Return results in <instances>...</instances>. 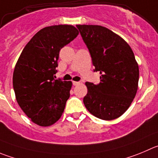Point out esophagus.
<instances>
[{
    "label": "esophagus",
    "instance_id": "1",
    "mask_svg": "<svg viewBox=\"0 0 158 158\" xmlns=\"http://www.w3.org/2000/svg\"><path fill=\"white\" fill-rule=\"evenodd\" d=\"M80 84V82H77V81H73V85H78Z\"/></svg>",
    "mask_w": 158,
    "mask_h": 158
}]
</instances>
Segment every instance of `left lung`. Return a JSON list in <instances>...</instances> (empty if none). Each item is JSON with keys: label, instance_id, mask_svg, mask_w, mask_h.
I'll return each instance as SVG.
<instances>
[{"label": "left lung", "instance_id": "8db88e82", "mask_svg": "<svg viewBox=\"0 0 158 158\" xmlns=\"http://www.w3.org/2000/svg\"><path fill=\"white\" fill-rule=\"evenodd\" d=\"M90 54L94 71L100 72V83L86 82L84 104L88 112L103 120L121 116L136 96L139 66L130 45L106 27L77 25Z\"/></svg>", "mask_w": 158, "mask_h": 158}]
</instances>
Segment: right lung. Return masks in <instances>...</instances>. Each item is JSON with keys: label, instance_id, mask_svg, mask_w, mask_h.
Instances as JSON below:
<instances>
[{"label": "right lung", "instance_id": "obj_1", "mask_svg": "<svg viewBox=\"0 0 158 158\" xmlns=\"http://www.w3.org/2000/svg\"><path fill=\"white\" fill-rule=\"evenodd\" d=\"M79 34L73 25L40 30L22 50L13 73L16 101L31 122L49 127L60 118L70 97L71 81L55 80L60 50Z\"/></svg>", "mask_w": 158, "mask_h": 158}]
</instances>
